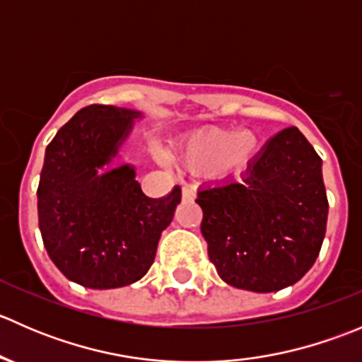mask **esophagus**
Masks as SVG:
<instances>
[{
	"label": "esophagus",
	"mask_w": 362,
	"mask_h": 362,
	"mask_svg": "<svg viewBox=\"0 0 362 362\" xmlns=\"http://www.w3.org/2000/svg\"><path fill=\"white\" fill-rule=\"evenodd\" d=\"M182 194H184V199H187V202H194L196 187H192V185H184V187H182Z\"/></svg>",
	"instance_id": "1"
}]
</instances>
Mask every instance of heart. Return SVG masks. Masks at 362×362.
Returning a JSON list of instances; mask_svg holds the SVG:
<instances>
[{
	"instance_id": "1",
	"label": "heart",
	"mask_w": 362,
	"mask_h": 362,
	"mask_svg": "<svg viewBox=\"0 0 362 362\" xmlns=\"http://www.w3.org/2000/svg\"><path fill=\"white\" fill-rule=\"evenodd\" d=\"M173 148L187 170L211 178H231L243 175L255 163L261 138L250 127L206 126L182 134Z\"/></svg>"
}]
</instances>
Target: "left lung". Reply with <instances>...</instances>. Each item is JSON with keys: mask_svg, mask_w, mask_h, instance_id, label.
<instances>
[{"mask_svg": "<svg viewBox=\"0 0 362 362\" xmlns=\"http://www.w3.org/2000/svg\"><path fill=\"white\" fill-rule=\"evenodd\" d=\"M196 203L208 257L236 289H286L322 247L329 208L322 159L294 126L266 141L242 182L204 185Z\"/></svg>", "mask_w": 362, "mask_h": 362, "instance_id": "obj_1", "label": "left lung"}]
</instances>
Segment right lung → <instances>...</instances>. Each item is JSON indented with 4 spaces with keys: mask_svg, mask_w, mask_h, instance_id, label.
<instances>
[{
    "mask_svg": "<svg viewBox=\"0 0 362 362\" xmlns=\"http://www.w3.org/2000/svg\"><path fill=\"white\" fill-rule=\"evenodd\" d=\"M141 117L131 108L90 105L45 151L38 185L43 243L59 272L89 289L138 282L182 199L178 185L166 198H148L133 166H112Z\"/></svg>",
    "mask_w": 362,
    "mask_h": 362,
    "instance_id": "add662e5",
    "label": "right lung"
}]
</instances>
